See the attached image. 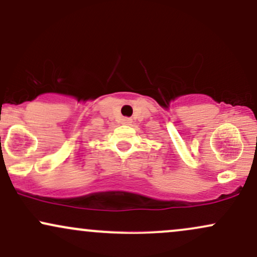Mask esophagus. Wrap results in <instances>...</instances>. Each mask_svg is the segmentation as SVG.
Returning <instances> with one entry per match:
<instances>
[{
  "mask_svg": "<svg viewBox=\"0 0 257 257\" xmlns=\"http://www.w3.org/2000/svg\"><path fill=\"white\" fill-rule=\"evenodd\" d=\"M124 123H125V124H129V123H132V119L131 118H124Z\"/></svg>",
  "mask_w": 257,
  "mask_h": 257,
  "instance_id": "1",
  "label": "esophagus"
}]
</instances>
